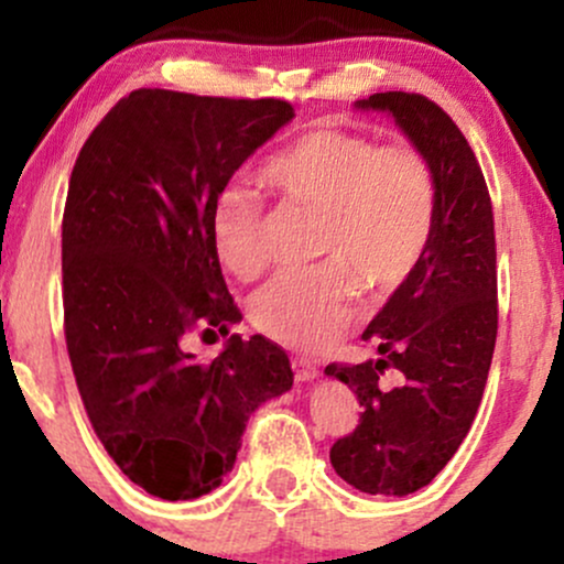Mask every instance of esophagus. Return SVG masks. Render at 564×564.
Returning a JSON list of instances; mask_svg holds the SVG:
<instances>
[{
  "label": "esophagus",
  "instance_id": "1",
  "mask_svg": "<svg viewBox=\"0 0 564 564\" xmlns=\"http://www.w3.org/2000/svg\"><path fill=\"white\" fill-rule=\"evenodd\" d=\"M291 368H294V377H296V381H313V379H318V368H315L313 364H310V360H304V358H294L291 360Z\"/></svg>",
  "mask_w": 564,
  "mask_h": 564
}]
</instances>
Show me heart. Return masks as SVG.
Returning a JSON list of instances; mask_svg holds the SVG:
<instances>
[{"label":"heart","instance_id":"b5f03b06","mask_svg":"<svg viewBox=\"0 0 564 564\" xmlns=\"http://www.w3.org/2000/svg\"><path fill=\"white\" fill-rule=\"evenodd\" d=\"M260 183L286 206L321 212L323 264L273 278L251 302L264 336L300 349L328 347L355 318L360 286L384 296L411 281L437 230L440 185L413 142L379 145L371 134L321 124L270 153ZM212 243L223 268L251 281L268 264L264 206L230 185L212 206Z\"/></svg>","mask_w":564,"mask_h":564}]
</instances>
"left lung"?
Wrapping results in <instances>:
<instances>
[{"mask_svg":"<svg viewBox=\"0 0 564 564\" xmlns=\"http://www.w3.org/2000/svg\"><path fill=\"white\" fill-rule=\"evenodd\" d=\"M358 106L390 111L430 156L440 209L424 262L364 332L381 358L326 366L364 405L332 464L364 494L408 496L435 480L480 408L498 334L494 206L475 151L437 102L377 93Z\"/></svg>","mask_w":564,"mask_h":564,"instance_id":"1","label":"left lung"}]
</instances>
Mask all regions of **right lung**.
<instances>
[{
  "instance_id": "1",
  "label": "right lung",
  "mask_w": 564,
  "mask_h": 564,
  "mask_svg": "<svg viewBox=\"0 0 564 564\" xmlns=\"http://www.w3.org/2000/svg\"><path fill=\"white\" fill-rule=\"evenodd\" d=\"M294 116L278 97L142 87L93 129L63 209V332L97 440L145 494L187 501L236 464L251 411L294 381L286 349L232 334L212 364L187 334L241 321L212 243L232 172Z\"/></svg>"
}]
</instances>
